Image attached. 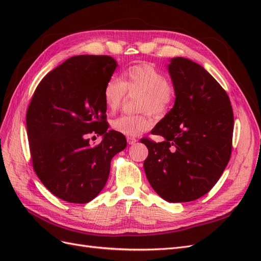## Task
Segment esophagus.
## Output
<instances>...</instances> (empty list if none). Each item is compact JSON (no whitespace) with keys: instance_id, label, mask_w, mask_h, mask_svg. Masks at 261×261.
I'll return each mask as SVG.
<instances>
[{"instance_id":"esophagus-1","label":"esophagus","mask_w":261,"mask_h":261,"mask_svg":"<svg viewBox=\"0 0 261 261\" xmlns=\"http://www.w3.org/2000/svg\"><path fill=\"white\" fill-rule=\"evenodd\" d=\"M137 141L136 138H133V137H127V143L128 145H134Z\"/></svg>"}]
</instances>
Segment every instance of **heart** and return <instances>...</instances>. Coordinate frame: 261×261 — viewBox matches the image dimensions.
I'll return each mask as SVG.
<instances>
[{
  "instance_id": "1",
  "label": "heart",
  "mask_w": 261,
  "mask_h": 261,
  "mask_svg": "<svg viewBox=\"0 0 261 261\" xmlns=\"http://www.w3.org/2000/svg\"><path fill=\"white\" fill-rule=\"evenodd\" d=\"M125 90L140 92L137 109L145 111L139 114H124L112 122V127L116 132L128 137L138 136L151 127L152 118L149 112L162 115L175 99L174 87L151 64L130 66L122 73L121 80L109 78L103 88V100L110 112H115L120 108Z\"/></svg>"
}]
</instances>
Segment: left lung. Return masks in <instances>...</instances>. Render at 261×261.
Returning a JSON list of instances; mask_svg holds the SVG:
<instances>
[{"instance_id": "1", "label": "left lung", "mask_w": 261, "mask_h": 261, "mask_svg": "<svg viewBox=\"0 0 261 261\" xmlns=\"http://www.w3.org/2000/svg\"><path fill=\"white\" fill-rule=\"evenodd\" d=\"M175 102L151 130L161 143L141 139L150 185L169 202L200 198L216 185L232 151L234 116L227 93L206 69L185 58L168 65Z\"/></svg>"}]
</instances>
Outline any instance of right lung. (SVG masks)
Instances as JSON below:
<instances>
[{
    "label": "right lung",
    "instance_id": "add662e5",
    "mask_svg": "<svg viewBox=\"0 0 261 261\" xmlns=\"http://www.w3.org/2000/svg\"><path fill=\"white\" fill-rule=\"evenodd\" d=\"M116 67L108 55H77L46 74L31 99L26 123L34 170L60 199L96 198L112 158L126 148L125 136L106 121L103 88ZM90 133L102 136L99 145H90Z\"/></svg>",
    "mask_w": 261,
    "mask_h": 261
}]
</instances>
